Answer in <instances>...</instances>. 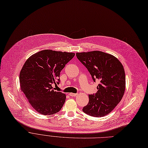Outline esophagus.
<instances>
[{
	"label": "esophagus",
	"mask_w": 148,
	"mask_h": 148,
	"mask_svg": "<svg viewBox=\"0 0 148 148\" xmlns=\"http://www.w3.org/2000/svg\"><path fill=\"white\" fill-rule=\"evenodd\" d=\"M71 97H76L77 95H78V94H74V93H70V94H69Z\"/></svg>",
	"instance_id": "34e87169"
}]
</instances>
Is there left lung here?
Instances as JSON below:
<instances>
[{"label":"left lung","instance_id":"8db88e82","mask_svg":"<svg viewBox=\"0 0 148 148\" xmlns=\"http://www.w3.org/2000/svg\"><path fill=\"white\" fill-rule=\"evenodd\" d=\"M76 56L88 69L94 82L100 81L97 92L89 95V103L83 111L94 117H103L114 109L123 96L125 89L123 66L116 57L103 51L77 53Z\"/></svg>","mask_w":148,"mask_h":148}]
</instances>
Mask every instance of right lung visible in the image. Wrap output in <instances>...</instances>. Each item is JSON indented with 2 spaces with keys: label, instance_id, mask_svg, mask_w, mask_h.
<instances>
[{
  "label": "right lung",
  "instance_id": "right-lung-1",
  "mask_svg": "<svg viewBox=\"0 0 148 148\" xmlns=\"http://www.w3.org/2000/svg\"><path fill=\"white\" fill-rule=\"evenodd\" d=\"M75 55L74 53L44 50L29 57L20 73L21 92L30 105L43 115L59 112L66 95L53 89L52 84H59L60 73Z\"/></svg>",
  "mask_w": 148,
  "mask_h": 148
}]
</instances>
